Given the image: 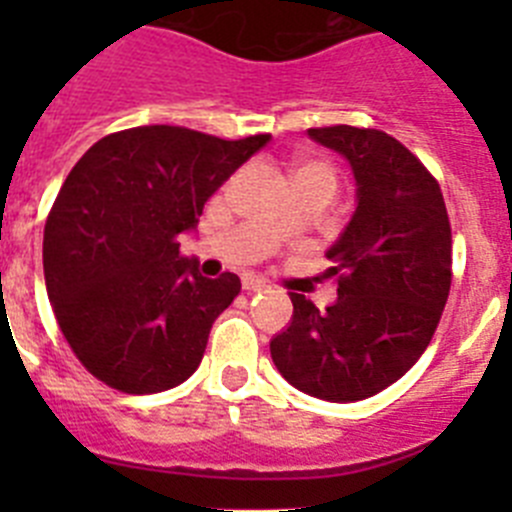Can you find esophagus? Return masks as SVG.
<instances>
[{"label":"esophagus","instance_id":"obj_1","mask_svg":"<svg viewBox=\"0 0 512 512\" xmlns=\"http://www.w3.org/2000/svg\"><path fill=\"white\" fill-rule=\"evenodd\" d=\"M266 287H269V284H266L264 279L251 277V274H248V277H243V289H246V292H264Z\"/></svg>","mask_w":512,"mask_h":512}]
</instances>
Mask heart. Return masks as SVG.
I'll use <instances>...</instances> for the list:
<instances>
[{
	"label": "heart",
	"mask_w": 512,
	"mask_h": 512,
	"mask_svg": "<svg viewBox=\"0 0 512 512\" xmlns=\"http://www.w3.org/2000/svg\"><path fill=\"white\" fill-rule=\"evenodd\" d=\"M297 176H315V179H325L328 184L336 187V176L330 171V166L320 164V161H302V164L295 166V179Z\"/></svg>",
	"instance_id": "obj_1"
}]
</instances>
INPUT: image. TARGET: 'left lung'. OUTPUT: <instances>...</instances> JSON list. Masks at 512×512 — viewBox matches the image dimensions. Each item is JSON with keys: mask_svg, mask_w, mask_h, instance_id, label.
Instances as JSON below:
<instances>
[{"mask_svg": "<svg viewBox=\"0 0 512 512\" xmlns=\"http://www.w3.org/2000/svg\"><path fill=\"white\" fill-rule=\"evenodd\" d=\"M341 153L356 210L325 251L338 297L323 312L289 292L292 320L271 338V359L292 387L328 402L387 390L420 359L451 287V225L438 182L382 130H307Z\"/></svg>", "mask_w": 512, "mask_h": 512, "instance_id": "obj_1", "label": "left lung"}]
</instances>
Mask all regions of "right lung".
<instances>
[{"instance_id": "add662e5", "label": "right lung", "mask_w": 512, "mask_h": 512, "mask_svg": "<svg viewBox=\"0 0 512 512\" xmlns=\"http://www.w3.org/2000/svg\"><path fill=\"white\" fill-rule=\"evenodd\" d=\"M269 140L143 125L97 140L76 161L45 220L43 274L63 336L94 377L151 395L197 372L241 279L202 277L179 256V235Z\"/></svg>"}]
</instances>
